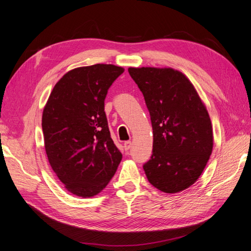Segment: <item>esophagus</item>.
I'll return each instance as SVG.
<instances>
[{"mask_svg":"<svg viewBox=\"0 0 251 251\" xmlns=\"http://www.w3.org/2000/svg\"><path fill=\"white\" fill-rule=\"evenodd\" d=\"M124 148H125L126 151H128V150H130V149L132 148V142H131V141H126V142L124 143Z\"/></svg>","mask_w":251,"mask_h":251,"instance_id":"obj_1","label":"esophagus"}]
</instances>
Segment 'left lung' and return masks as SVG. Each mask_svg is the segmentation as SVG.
Instances as JSON below:
<instances>
[{"instance_id": "1", "label": "left lung", "mask_w": 251, "mask_h": 251, "mask_svg": "<svg viewBox=\"0 0 251 251\" xmlns=\"http://www.w3.org/2000/svg\"><path fill=\"white\" fill-rule=\"evenodd\" d=\"M144 96L153 127V155L143 165L150 183L166 194L192 186L214 147L209 114L186 75L173 68H128Z\"/></svg>"}]
</instances>
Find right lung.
<instances>
[{"label":"right lung","mask_w":251,"mask_h":251,"mask_svg":"<svg viewBox=\"0 0 251 251\" xmlns=\"http://www.w3.org/2000/svg\"><path fill=\"white\" fill-rule=\"evenodd\" d=\"M124 71L107 64L75 68L55 83L44 107L48 161L67 191L81 198L100 194L123 159L111 138L104 98Z\"/></svg>","instance_id":"obj_1"}]
</instances>
